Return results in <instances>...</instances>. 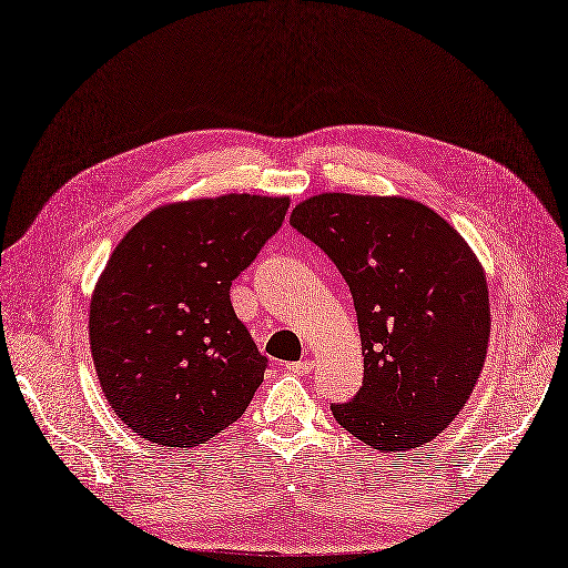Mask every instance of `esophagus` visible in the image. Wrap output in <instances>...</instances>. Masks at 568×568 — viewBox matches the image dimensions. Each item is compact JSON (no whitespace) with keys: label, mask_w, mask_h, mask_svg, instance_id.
Listing matches in <instances>:
<instances>
[{"label":"esophagus","mask_w":568,"mask_h":568,"mask_svg":"<svg viewBox=\"0 0 568 568\" xmlns=\"http://www.w3.org/2000/svg\"><path fill=\"white\" fill-rule=\"evenodd\" d=\"M285 368L295 375H308L311 368H314V361H292L285 365Z\"/></svg>","instance_id":"obj_1"}]
</instances>
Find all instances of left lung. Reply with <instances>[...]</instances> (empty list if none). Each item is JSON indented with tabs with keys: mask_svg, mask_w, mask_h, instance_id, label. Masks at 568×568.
Wrapping results in <instances>:
<instances>
[{
	"mask_svg": "<svg viewBox=\"0 0 568 568\" xmlns=\"http://www.w3.org/2000/svg\"><path fill=\"white\" fill-rule=\"evenodd\" d=\"M292 229L339 268L354 297L363 387L337 423L379 453L429 444L467 404L490 337L486 273L444 216L396 195L321 193Z\"/></svg>",
	"mask_w": 568,
	"mask_h": 568,
	"instance_id": "1",
	"label": "left lung"
}]
</instances>
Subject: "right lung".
I'll return each mask as SVG.
<instances>
[{
	"instance_id": "add662e5",
	"label": "right lung",
	"mask_w": 568,
	"mask_h": 568,
	"mask_svg": "<svg viewBox=\"0 0 568 568\" xmlns=\"http://www.w3.org/2000/svg\"><path fill=\"white\" fill-rule=\"evenodd\" d=\"M287 207L250 193L162 205L113 250L91 295L89 346L108 404L145 442H210L264 382L266 356L229 290Z\"/></svg>"
}]
</instances>
